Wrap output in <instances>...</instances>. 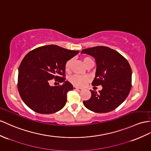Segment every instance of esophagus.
Instances as JSON below:
<instances>
[{
	"mask_svg": "<svg viewBox=\"0 0 151 151\" xmlns=\"http://www.w3.org/2000/svg\"><path fill=\"white\" fill-rule=\"evenodd\" d=\"M73 90H76V91H82V88L77 87H75V86H73Z\"/></svg>",
	"mask_w": 151,
	"mask_h": 151,
	"instance_id": "34e87169",
	"label": "esophagus"
}]
</instances>
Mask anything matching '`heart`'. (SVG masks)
I'll return each instance as SVG.
<instances>
[{"instance_id": "obj_1", "label": "heart", "mask_w": 151, "mask_h": 151, "mask_svg": "<svg viewBox=\"0 0 151 151\" xmlns=\"http://www.w3.org/2000/svg\"><path fill=\"white\" fill-rule=\"evenodd\" d=\"M82 60L84 65L87 67L91 64H94L93 60H92L91 57H84L82 58ZM73 60L71 59L69 60L66 62L65 65V71L67 73L69 72L70 71V68L72 64ZM88 80V77L87 76H80V75H73L69 78V81L70 82L76 86L81 87L83 86V85L86 83L87 81Z\"/></svg>"}]
</instances>
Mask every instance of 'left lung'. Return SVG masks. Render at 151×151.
Segmentation results:
<instances>
[{"label":"left lung","instance_id":"obj_1","mask_svg":"<svg viewBox=\"0 0 151 151\" xmlns=\"http://www.w3.org/2000/svg\"><path fill=\"white\" fill-rule=\"evenodd\" d=\"M81 53L95 58L96 71L92 85L103 87L98 94L90 90L91 97L83 101L84 106L96 113H106L117 109L124 101L131 88L132 71L129 63L119 52L106 46L83 49Z\"/></svg>","mask_w":151,"mask_h":151}]
</instances>
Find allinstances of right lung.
Segmentation results:
<instances>
[{
	"label": "right lung",
	"instance_id": "1",
	"mask_svg": "<svg viewBox=\"0 0 151 151\" xmlns=\"http://www.w3.org/2000/svg\"><path fill=\"white\" fill-rule=\"evenodd\" d=\"M79 53L57 45H46L29 52L22 60L18 69V89L20 97L30 109L41 114L59 111L67 101V93L73 89L65 81V65ZM54 78L63 83L50 86Z\"/></svg>",
	"mask_w": 151,
	"mask_h": 151
}]
</instances>
